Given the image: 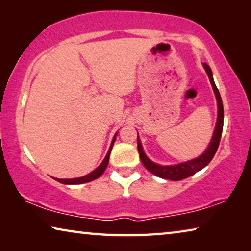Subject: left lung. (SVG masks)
<instances>
[{"label":"left lung","instance_id":"1","mask_svg":"<svg viewBox=\"0 0 251 251\" xmlns=\"http://www.w3.org/2000/svg\"><path fill=\"white\" fill-rule=\"evenodd\" d=\"M202 65L205 67L208 77L210 79L212 90H214L216 100H217V106H218L217 123H216L214 135H212L210 144L208 145L207 150L203 151L201 156L195 159L185 161V163L177 164V165L161 166V165L152 163V161L145 155V152H144V150L142 147V143L139 141L137 136V148H138L139 157H141L143 165L146 167L147 171H150L151 174H154L155 176L164 178V179L177 181V180L185 179V178L194 175V174H196L197 172L201 171V169H202L203 167H206L207 165L210 163L211 159L214 158L216 151L218 150L220 138H222L223 127H224V106H223L222 97H220L218 88L214 82V77H212V72L210 70V67L208 66L206 63H203Z\"/></svg>","mask_w":251,"mask_h":251}]
</instances>
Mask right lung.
Masks as SVG:
<instances>
[{
    "instance_id": "obj_1",
    "label": "right lung",
    "mask_w": 251,
    "mask_h": 251,
    "mask_svg": "<svg viewBox=\"0 0 251 251\" xmlns=\"http://www.w3.org/2000/svg\"><path fill=\"white\" fill-rule=\"evenodd\" d=\"M116 135H117V133L115 134V136H114L112 144H110L109 150L107 151V154H106V157L104 158V160L101 161V164L95 169V171H93L92 173L87 174L86 176H83V177L72 178V179H58V178H56V180L59 181V182H62V184H65V185H78V184H85V182L92 181V180L96 179V178H99L101 175V174L105 172L106 167H107L108 161H109V155H110V151H112L114 142H115V139H116Z\"/></svg>"
}]
</instances>
